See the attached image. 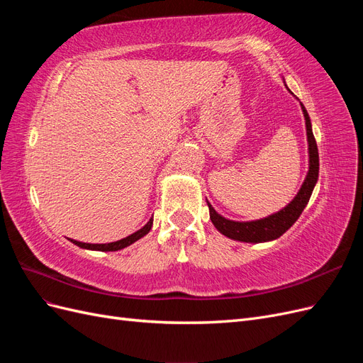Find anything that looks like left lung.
Segmentation results:
<instances>
[{"label": "left lung", "instance_id": "obj_1", "mask_svg": "<svg viewBox=\"0 0 363 363\" xmlns=\"http://www.w3.org/2000/svg\"><path fill=\"white\" fill-rule=\"evenodd\" d=\"M301 111L306 121L307 144H309V171H307V175L298 194H296L294 196V200L286 207H283L281 211L267 218L256 219V221H232V219H227L223 215H219L212 207V204L206 200L208 206V212H211L212 223L219 233H223L230 239L240 240V242H268V240L280 238L286 230L292 227L296 219L300 218L304 207L311 200V195L318 182V174H320V156H318V147L313 138L311 118L303 104Z\"/></svg>", "mask_w": 363, "mask_h": 363}]
</instances>
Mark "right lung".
<instances>
[{
  "instance_id": "right-lung-1",
  "label": "right lung",
  "mask_w": 363,
  "mask_h": 363,
  "mask_svg": "<svg viewBox=\"0 0 363 363\" xmlns=\"http://www.w3.org/2000/svg\"><path fill=\"white\" fill-rule=\"evenodd\" d=\"M151 225H152V218H150V221L142 227L140 230H138V232H135L133 235H130L124 239L121 240H116V242H111V244H84V242H79V240H74V239H69L72 244H75L77 247L80 248H84V250H95V251H118V250H123L128 245H131L133 242H136V240H139L140 238H144L150 230H151Z\"/></svg>"
}]
</instances>
